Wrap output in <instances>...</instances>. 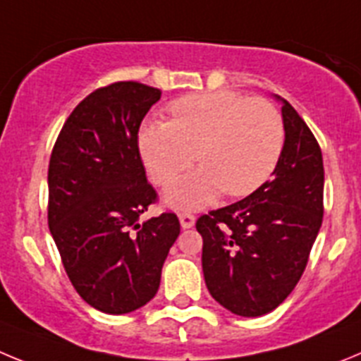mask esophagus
<instances>
[{
    "label": "esophagus",
    "instance_id": "esophagus-1",
    "mask_svg": "<svg viewBox=\"0 0 361 361\" xmlns=\"http://www.w3.org/2000/svg\"><path fill=\"white\" fill-rule=\"evenodd\" d=\"M180 223H181V228H190V226H194V223H196V217H194V214L190 212H181Z\"/></svg>",
    "mask_w": 361,
    "mask_h": 361
}]
</instances>
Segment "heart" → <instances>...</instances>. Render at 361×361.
I'll return each instance as SVG.
<instances>
[{"mask_svg":"<svg viewBox=\"0 0 361 361\" xmlns=\"http://www.w3.org/2000/svg\"><path fill=\"white\" fill-rule=\"evenodd\" d=\"M169 113L171 122L142 128L138 144L157 185L173 183L196 158L203 164L167 190L165 201L174 209H200L223 190L248 196L277 167L284 126L269 100L235 92L196 93L174 100Z\"/></svg>","mask_w":361,"mask_h":361,"instance_id":"obj_1","label":"heart"}]
</instances>
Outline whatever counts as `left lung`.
Wrapping results in <instances>:
<instances>
[{"mask_svg":"<svg viewBox=\"0 0 361 361\" xmlns=\"http://www.w3.org/2000/svg\"><path fill=\"white\" fill-rule=\"evenodd\" d=\"M282 120L286 140L271 180L196 221L207 288L221 306L241 317H261L286 300L322 226V149L286 100Z\"/></svg>","mask_w":361,"mask_h":361,"instance_id":"1","label":"left lung"}]
</instances>
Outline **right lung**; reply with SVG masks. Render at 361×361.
<instances>
[{"instance_id":"right-lung-1","label":"right lung","mask_w":361,"mask_h":361,"mask_svg":"<svg viewBox=\"0 0 361 361\" xmlns=\"http://www.w3.org/2000/svg\"><path fill=\"white\" fill-rule=\"evenodd\" d=\"M160 95L135 80L99 87L77 104L51 149L48 226L77 293L102 313L145 306L180 235L174 212L138 223L158 201L138 131Z\"/></svg>"}]
</instances>
